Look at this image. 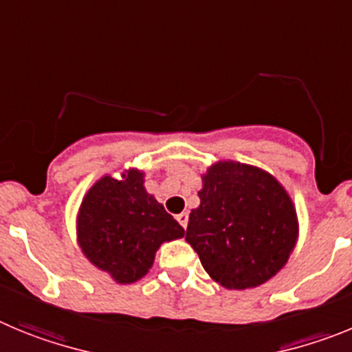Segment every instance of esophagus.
Instances as JSON below:
<instances>
[{"label":"esophagus","instance_id":"1","mask_svg":"<svg viewBox=\"0 0 352 352\" xmlns=\"http://www.w3.org/2000/svg\"><path fill=\"white\" fill-rule=\"evenodd\" d=\"M177 221H179L180 226H182L184 230H186V228H188V221H189V214H188V212H182V214L177 215Z\"/></svg>","mask_w":352,"mask_h":352}]
</instances>
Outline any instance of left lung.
Wrapping results in <instances>:
<instances>
[{"mask_svg": "<svg viewBox=\"0 0 352 352\" xmlns=\"http://www.w3.org/2000/svg\"><path fill=\"white\" fill-rule=\"evenodd\" d=\"M201 182L186 240L223 287L261 286L283 270L298 240L293 199L274 175L239 161H217Z\"/></svg>", "mask_w": 352, "mask_h": 352, "instance_id": "8db88e82", "label": "left lung"}]
</instances>
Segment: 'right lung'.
<instances>
[{
    "label": "right lung",
    "mask_w": 352,
    "mask_h": 352,
    "mask_svg": "<svg viewBox=\"0 0 352 352\" xmlns=\"http://www.w3.org/2000/svg\"><path fill=\"white\" fill-rule=\"evenodd\" d=\"M145 173L103 175L91 186L77 214V240L94 267L117 284H133L153 268L161 243L182 239L184 228L145 191Z\"/></svg>",
    "instance_id": "add662e5"
}]
</instances>
